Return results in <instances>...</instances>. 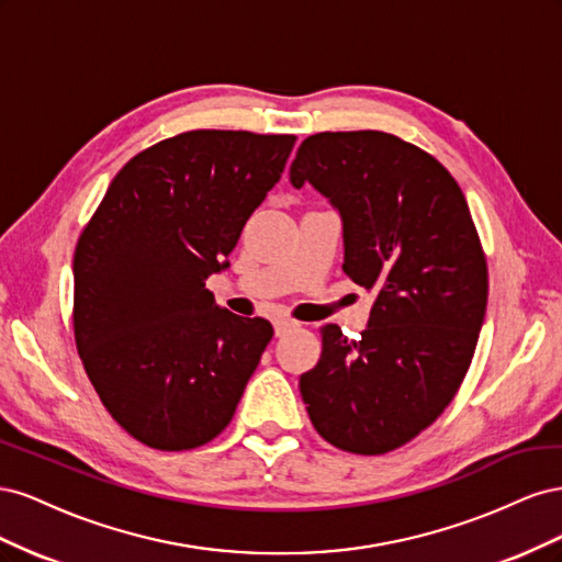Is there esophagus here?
I'll list each match as a JSON object with an SVG mask.
<instances>
[{"instance_id": "obj_1", "label": "esophagus", "mask_w": 562, "mask_h": 562, "mask_svg": "<svg viewBox=\"0 0 562 562\" xmlns=\"http://www.w3.org/2000/svg\"><path fill=\"white\" fill-rule=\"evenodd\" d=\"M300 326V323L297 321H293V318H277L274 321V330H277V335L281 337V335H285L288 330H293V328H297Z\"/></svg>"}]
</instances>
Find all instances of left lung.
Instances as JSON below:
<instances>
[{
    "instance_id": "left-lung-1",
    "label": "left lung",
    "mask_w": 562,
    "mask_h": 562,
    "mask_svg": "<svg viewBox=\"0 0 562 562\" xmlns=\"http://www.w3.org/2000/svg\"><path fill=\"white\" fill-rule=\"evenodd\" d=\"M291 182L345 223V274L375 293L368 330L321 328L300 394L321 438L353 454L405 446L464 382L487 304V260L464 192L429 151L384 131L310 135Z\"/></svg>"
}]
</instances>
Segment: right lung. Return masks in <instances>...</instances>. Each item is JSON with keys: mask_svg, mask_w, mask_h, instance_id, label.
I'll return each instance as SVG.
<instances>
[{"mask_svg": "<svg viewBox=\"0 0 562 562\" xmlns=\"http://www.w3.org/2000/svg\"><path fill=\"white\" fill-rule=\"evenodd\" d=\"M295 135L187 131L114 176L75 248V342L108 413L178 452L234 417L274 328L215 304L246 220L283 173Z\"/></svg>", "mask_w": 562, "mask_h": 562, "instance_id": "add662e5", "label": "right lung"}]
</instances>
